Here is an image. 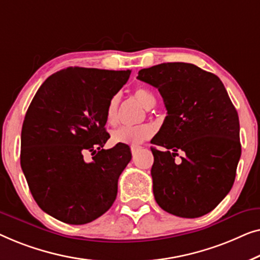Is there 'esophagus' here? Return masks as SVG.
Segmentation results:
<instances>
[{
  "label": "esophagus",
  "mask_w": 260,
  "mask_h": 260,
  "mask_svg": "<svg viewBox=\"0 0 260 260\" xmlns=\"http://www.w3.org/2000/svg\"><path fill=\"white\" fill-rule=\"evenodd\" d=\"M141 147H139V146H133V147H131V151H132V154H135L138 151H140Z\"/></svg>",
  "instance_id": "34e87169"
}]
</instances>
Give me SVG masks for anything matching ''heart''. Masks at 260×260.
Listing matches in <instances>:
<instances>
[{
  "label": "heart",
  "instance_id": "obj_1",
  "mask_svg": "<svg viewBox=\"0 0 260 260\" xmlns=\"http://www.w3.org/2000/svg\"><path fill=\"white\" fill-rule=\"evenodd\" d=\"M134 98L140 104L142 107L146 109H151L155 105V96L152 92L144 87H139L134 89ZM119 105H120V96L114 95L109 101L107 106V112H106V118L109 125H115L119 120ZM154 133L152 126L149 125H141V126H122L119 127L112 133V140L114 144H122V145H131L138 146L147 140Z\"/></svg>",
  "mask_w": 260,
  "mask_h": 260
}]
</instances>
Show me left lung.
Listing matches in <instances>:
<instances>
[{
    "mask_svg": "<svg viewBox=\"0 0 260 260\" xmlns=\"http://www.w3.org/2000/svg\"><path fill=\"white\" fill-rule=\"evenodd\" d=\"M138 79L158 88L167 109L151 141L165 148H151L155 202L177 217L207 214L231 191L241 154L231 99L217 75L185 62L141 69ZM179 150L184 156L175 162Z\"/></svg>",
    "mask_w": 260,
    "mask_h": 260,
    "instance_id": "8db88e82",
    "label": "left lung"
}]
</instances>
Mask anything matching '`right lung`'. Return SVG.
<instances>
[{"label":"right lung","mask_w":260,"mask_h":260,"mask_svg":"<svg viewBox=\"0 0 260 260\" xmlns=\"http://www.w3.org/2000/svg\"><path fill=\"white\" fill-rule=\"evenodd\" d=\"M131 71L68 67L36 92L21 132V167L32 198L57 220L82 225L107 212L120 174L131 161L128 145L104 149L111 99ZM90 151L92 162L84 154Z\"/></svg>","instance_id":"add662e5"}]
</instances>
